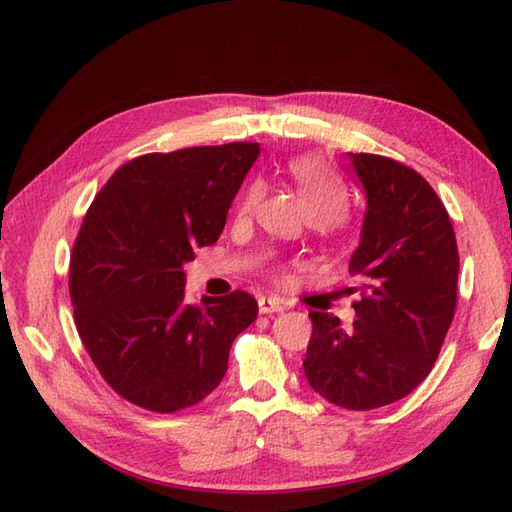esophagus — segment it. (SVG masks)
Returning a JSON list of instances; mask_svg holds the SVG:
<instances>
[{"label":"esophagus","instance_id":"esophagus-1","mask_svg":"<svg viewBox=\"0 0 512 512\" xmlns=\"http://www.w3.org/2000/svg\"><path fill=\"white\" fill-rule=\"evenodd\" d=\"M258 310L260 315H271V313H282L284 304L276 297H260L258 299Z\"/></svg>","mask_w":512,"mask_h":512}]
</instances>
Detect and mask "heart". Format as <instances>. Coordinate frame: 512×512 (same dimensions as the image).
<instances>
[{"instance_id":"heart-1","label":"heart","mask_w":512,"mask_h":512,"mask_svg":"<svg viewBox=\"0 0 512 512\" xmlns=\"http://www.w3.org/2000/svg\"><path fill=\"white\" fill-rule=\"evenodd\" d=\"M286 173H289L293 186L302 197L308 217L317 221V226L323 230L339 228L347 210V191L332 176V171L315 156H297L286 165ZM260 195H263L260 184H249L241 195L239 215L252 213Z\"/></svg>"}]
</instances>
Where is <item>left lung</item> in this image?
I'll use <instances>...</instances> for the list:
<instances>
[{"mask_svg":"<svg viewBox=\"0 0 512 512\" xmlns=\"http://www.w3.org/2000/svg\"><path fill=\"white\" fill-rule=\"evenodd\" d=\"M367 193V215L347 293L356 321L313 319L304 373L323 400L373 410L402 400L426 380L456 310L458 247L450 215L426 178L378 154H352Z\"/></svg>","mask_w":512,"mask_h":512,"instance_id":"obj_1","label":"left lung"}]
</instances>
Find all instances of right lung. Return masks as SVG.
I'll return each instance as SVG.
<instances>
[{
  "mask_svg": "<svg viewBox=\"0 0 512 512\" xmlns=\"http://www.w3.org/2000/svg\"><path fill=\"white\" fill-rule=\"evenodd\" d=\"M258 143L186 147L121 165L84 215L69 263L80 339L110 389L152 413L213 393L258 315L245 291L184 299L182 265L213 245Z\"/></svg>",
  "mask_w": 512,
  "mask_h": 512,
  "instance_id": "obj_1",
  "label": "right lung"
}]
</instances>
